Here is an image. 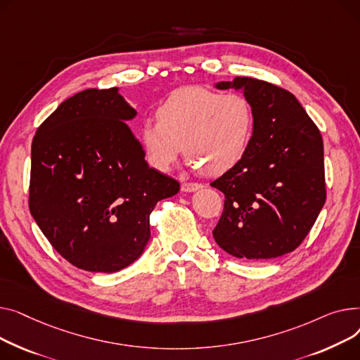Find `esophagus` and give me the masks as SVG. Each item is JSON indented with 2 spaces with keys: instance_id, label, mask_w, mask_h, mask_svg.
<instances>
[{
  "instance_id": "34e87169",
  "label": "esophagus",
  "mask_w": 360,
  "mask_h": 360,
  "mask_svg": "<svg viewBox=\"0 0 360 360\" xmlns=\"http://www.w3.org/2000/svg\"><path fill=\"white\" fill-rule=\"evenodd\" d=\"M203 186L200 183H190V181H186L181 184V190L183 192H195V190H199L202 188Z\"/></svg>"
}]
</instances>
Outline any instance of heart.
Masks as SVG:
<instances>
[{
	"label": "heart",
	"instance_id": "obj_1",
	"mask_svg": "<svg viewBox=\"0 0 360 360\" xmlns=\"http://www.w3.org/2000/svg\"><path fill=\"white\" fill-rule=\"evenodd\" d=\"M157 122H145L138 139L157 172H168L183 153L193 168L221 176L244 157L255 116L247 97L200 86L172 93L155 109Z\"/></svg>",
	"mask_w": 360,
	"mask_h": 360
}]
</instances>
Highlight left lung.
Wrapping results in <instances>:
<instances>
[{
	"mask_svg": "<svg viewBox=\"0 0 360 360\" xmlns=\"http://www.w3.org/2000/svg\"><path fill=\"white\" fill-rule=\"evenodd\" d=\"M217 89H243L255 123L241 161L210 183L225 195L212 231L228 255L247 262L281 257L308 236L326 203L323 138L292 93L237 77Z\"/></svg>",
	"mask_w": 360,
	"mask_h": 360,
	"instance_id": "obj_1",
	"label": "left lung"
}]
</instances>
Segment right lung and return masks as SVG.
I'll list each match as a JSON object with an SVG mask.
<instances>
[{"label":"right lung","instance_id":"right-lung-1","mask_svg":"<svg viewBox=\"0 0 360 360\" xmlns=\"http://www.w3.org/2000/svg\"><path fill=\"white\" fill-rule=\"evenodd\" d=\"M135 115L116 87L89 89L60 103L33 138L30 214L78 269L113 273L134 263L157 202L180 190L145 161L126 123Z\"/></svg>","mask_w":360,"mask_h":360}]
</instances>
